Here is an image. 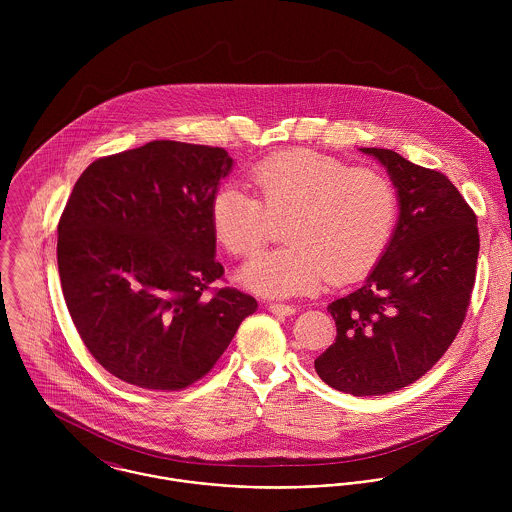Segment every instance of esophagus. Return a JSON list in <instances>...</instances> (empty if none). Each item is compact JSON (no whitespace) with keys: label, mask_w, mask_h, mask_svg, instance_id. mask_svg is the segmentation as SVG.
<instances>
[{"label":"esophagus","mask_w":512,"mask_h":512,"mask_svg":"<svg viewBox=\"0 0 512 512\" xmlns=\"http://www.w3.org/2000/svg\"><path fill=\"white\" fill-rule=\"evenodd\" d=\"M268 309L276 315H293L297 311L295 305H286V303H268Z\"/></svg>","instance_id":"34e87169"}]
</instances>
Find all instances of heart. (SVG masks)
Listing matches in <instances>:
<instances>
[{"label": "heart", "instance_id": "obj_1", "mask_svg": "<svg viewBox=\"0 0 512 512\" xmlns=\"http://www.w3.org/2000/svg\"><path fill=\"white\" fill-rule=\"evenodd\" d=\"M256 193L226 185L211 199L209 219L230 256H250L282 222L286 246L260 254L240 282L264 295H297L366 274L384 254L398 220L392 181L370 167L309 149L282 151L250 171Z\"/></svg>", "mask_w": 512, "mask_h": 512}]
</instances>
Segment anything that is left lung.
I'll use <instances>...</instances> for the list:
<instances>
[{"instance_id":"1","label":"left lung","mask_w":512,"mask_h":512,"mask_svg":"<svg viewBox=\"0 0 512 512\" xmlns=\"http://www.w3.org/2000/svg\"><path fill=\"white\" fill-rule=\"evenodd\" d=\"M361 151L386 167L400 215L365 284L329 303L337 339L315 370L339 392L380 396L422 378L459 333L475 286L479 230L443 173L392 149Z\"/></svg>"}]
</instances>
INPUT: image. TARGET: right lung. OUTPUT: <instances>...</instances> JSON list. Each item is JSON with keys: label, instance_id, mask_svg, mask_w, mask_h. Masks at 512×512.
I'll list each match as a JSON object with an SVG mask.
<instances>
[{"label": "right lung", "instance_id": "right-lung-1", "mask_svg": "<svg viewBox=\"0 0 512 512\" xmlns=\"http://www.w3.org/2000/svg\"><path fill=\"white\" fill-rule=\"evenodd\" d=\"M234 161L155 140L90 163L59 220L57 264L74 327L116 378L181 390L230 345L252 295L222 288L209 207Z\"/></svg>", "mask_w": 512, "mask_h": 512}]
</instances>
